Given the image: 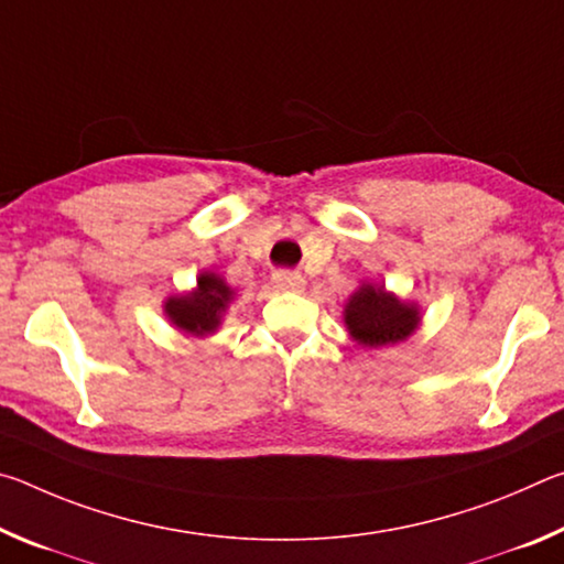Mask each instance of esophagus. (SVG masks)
Segmentation results:
<instances>
[{"label":"esophagus","mask_w":564,"mask_h":564,"mask_svg":"<svg viewBox=\"0 0 564 564\" xmlns=\"http://www.w3.org/2000/svg\"><path fill=\"white\" fill-rule=\"evenodd\" d=\"M273 285L279 291L301 293L305 289V279H303L301 273H295V271H279V273H273Z\"/></svg>","instance_id":"obj_1"}]
</instances>
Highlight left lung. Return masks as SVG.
<instances>
[{
  "label": "left lung",
  "instance_id": "left-lung-1",
  "mask_svg": "<svg viewBox=\"0 0 564 564\" xmlns=\"http://www.w3.org/2000/svg\"><path fill=\"white\" fill-rule=\"evenodd\" d=\"M350 340L362 348H386L408 340L423 323V311L413 301L386 289L380 281H362L343 305Z\"/></svg>",
  "mask_w": 564,
  "mask_h": 564
}]
</instances>
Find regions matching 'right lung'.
<instances>
[{
    "label": "right lung",
    "instance_id": "add662e5",
    "mask_svg": "<svg viewBox=\"0 0 564 564\" xmlns=\"http://www.w3.org/2000/svg\"><path fill=\"white\" fill-rule=\"evenodd\" d=\"M236 291L216 271H202L191 291L174 293L164 301V316L171 326L184 336L206 338L221 328L228 305L234 303Z\"/></svg>",
    "mask_w": 564,
    "mask_h": 564
}]
</instances>
